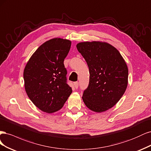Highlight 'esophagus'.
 <instances>
[{
  "label": "esophagus",
  "mask_w": 151,
  "mask_h": 151,
  "mask_svg": "<svg viewBox=\"0 0 151 151\" xmlns=\"http://www.w3.org/2000/svg\"><path fill=\"white\" fill-rule=\"evenodd\" d=\"M74 86H75V88H76V89H77L78 88V82H75L74 83Z\"/></svg>",
  "instance_id": "esophagus-1"
}]
</instances>
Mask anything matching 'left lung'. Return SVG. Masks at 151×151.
<instances>
[{"label": "left lung", "instance_id": "8db88e82", "mask_svg": "<svg viewBox=\"0 0 151 151\" xmlns=\"http://www.w3.org/2000/svg\"><path fill=\"white\" fill-rule=\"evenodd\" d=\"M76 47L89 68V84L82 96L85 105L99 113L113 107L128 84V68L124 58L115 47L104 42H82Z\"/></svg>", "mask_w": 151, "mask_h": 151}]
</instances>
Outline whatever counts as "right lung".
Instances as JSON below:
<instances>
[{
	"instance_id": "right-lung-1",
	"label": "right lung",
	"mask_w": 151,
	"mask_h": 151,
	"mask_svg": "<svg viewBox=\"0 0 151 151\" xmlns=\"http://www.w3.org/2000/svg\"><path fill=\"white\" fill-rule=\"evenodd\" d=\"M71 45L70 40L51 39L37 48L24 68L26 93L45 112L51 114L60 110L72 93L67 84L64 65Z\"/></svg>"
}]
</instances>
